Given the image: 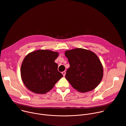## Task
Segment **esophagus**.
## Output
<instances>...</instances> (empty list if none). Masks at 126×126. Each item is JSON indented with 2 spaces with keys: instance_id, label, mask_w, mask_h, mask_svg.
Listing matches in <instances>:
<instances>
[{
  "instance_id": "esophagus-1",
  "label": "esophagus",
  "mask_w": 126,
  "mask_h": 126,
  "mask_svg": "<svg viewBox=\"0 0 126 126\" xmlns=\"http://www.w3.org/2000/svg\"><path fill=\"white\" fill-rule=\"evenodd\" d=\"M62 74L63 75V76L64 77H65V74H66V72L64 71H63L62 72Z\"/></svg>"
}]
</instances>
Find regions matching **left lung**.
<instances>
[{
	"mask_svg": "<svg viewBox=\"0 0 126 126\" xmlns=\"http://www.w3.org/2000/svg\"><path fill=\"white\" fill-rule=\"evenodd\" d=\"M70 67L65 78L78 91L85 93L95 89L103 76L102 63L98 57L90 50L81 48L66 51Z\"/></svg>",
	"mask_w": 126,
	"mask_h": 126,
	"instance_id": "left-lung-1",
	"label": "left lung"
}]
</instances>
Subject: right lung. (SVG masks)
I'll list each match as a JSON object with an SVG mask.
<instances>
[{"label":"right lung","instance_id":"right-lung-1","mask_svg":"<svg viewBox=\"0 0 126 126\" xmlns=\"http://www.w3.org/2000/svg\"><path fill=\"white\" fill-rule=\"evenodd\" d=\"M57 52L38 49L25 57L21 67V79L28 89L36 94H44L51 90L63 75L58 70L55 60Z\"/></svg>","mask_w":126,"mask_h":126}]
</instances>
